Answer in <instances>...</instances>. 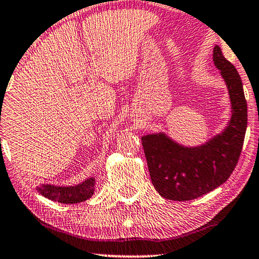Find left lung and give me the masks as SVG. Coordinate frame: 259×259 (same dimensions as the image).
Segmentation results:
<instances>
[{"label":"left lung","instance_id":"8db88e82","mask_svg":"<svg viewBox=\"0 0 259 259\" xmlns=\"http://www.w3.org/2000/svg\"><path fill=\"white\" fill-rule=\"evenodd\" d=\"M213 61L225 80L232 106L224 132L198 147L180 146L164 133L141 138L152 184L166 199L186 201L208 193L229 179L240 157L247 125L243 83L219 46L213 49Z\"/></svg>","mask_w":259,"mask_h":259}]
</instances>
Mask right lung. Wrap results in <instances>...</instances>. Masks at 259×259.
I'll return each instance as SVG.
<instances>
[{
    "mask_svg": "<svg viewBox=\"0 0 259 259\" xmlns=\"http://www.w3.org/2000/svg\"><path fill=\"white\" fill-rule=\"evenodd\" d=\"M94 178H88L75 186H54L41 185L37 187L38 193L62 204H75L87 200L94 193Z\"/></svg>",
    "mask_w": 259,
    "mask_h": 259,
    "instance_id": "right-lung-1",
    "label": "right lung"
}]
</instances>
